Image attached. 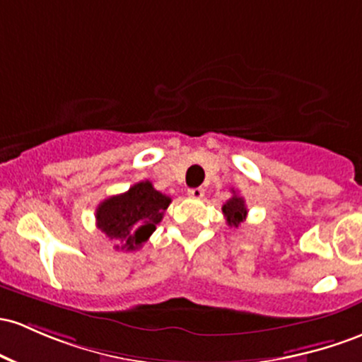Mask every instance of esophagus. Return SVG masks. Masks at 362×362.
<instances>
[{"instance_id":"34e87169","label":"esophagus","mask_w":362,"mask_h":362,"mask_svg":"<svg viewBox=\"0 0 362 362\" xmlns=\"http://www.w3.org/2000/svg\"><path fill=\"white\" fill-rule=\"evenodd\" d=\"M187 196L192 197V199H201V197L204 196V189H202V187L189 189V190H187Z\"/></svg>"}]
</instances>
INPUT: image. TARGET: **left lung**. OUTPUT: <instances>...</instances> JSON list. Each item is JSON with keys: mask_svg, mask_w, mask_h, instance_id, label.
<instances>
[{"mask_svg": "<svg viewBox=\"0 0 362 362\" xmlns=\"http://www.w3.org/2000/svg\"><path fill=\"white\" fill-rule=\"evenodd\" d=\"M232 192L233 196L225 202L221 211L225 214L228 226H235L237 228L245 220V216H247V208H245L244 197H240L235 190H232Z\"/></svg>", "mask_w": 362, "mask_h": 362, "instance_id": "left-lung-1", "label": "left lung"}]
</instances>
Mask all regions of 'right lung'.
Listing matches in <instances>:
<instances>
[{
  "label": "right lung",
  "mask_w": 362,
  "mask_h": 362,
  "mask_svg": "<svg viewBox=\"0 0 362 362\" xmlns=\"http://www.w3.org/2000/svg\"><path fill=\"white\" fill-rule=\"evenodd\" d=\"M170 202L172 199L154 189L149 180L139 182L98 206L96 225L106 237L117 240V249L136 251L156 230Z\"/></svg>",
  "instance_id": "obj_1"
}]
</instances>
